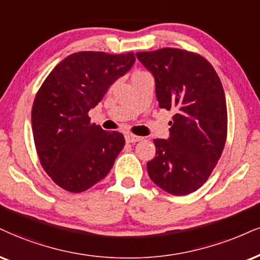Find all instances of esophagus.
Wrapping results in <instances>:
<instances>
[{
	"label": "esophagus",
	"mask_w": 260,
	"mask_h": 260,
	"mask_svg": "<svg viewBox=\"0 0 260 260\" xmlns=\"http://www.w3.org/2000/svg\"><path fill=\"white\" fill-rule=\"evenodd\" d=\"M125 140H126V142H129V143H135V142H139V141L142 140V137L127 134V135H125Z\"/></svg>",
	"instance_id": "34e87169"
}]
</instances>
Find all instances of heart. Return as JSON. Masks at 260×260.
Returning a JSON list of instances; mask_svg holds the SVG:
<instances>
[{"label":"heart","instance_id":"b5f03b06","mask_svg":"<svg viewBox=\"0 0 260 260\" xmlns=\"http://www.w3.org/2000/svg\"><path fill=\"white\" fill-rule=\"evenodd\" d=\"M143 73H147V72H142V71H136L135 73H134L133 75V77H136V76H141V75H143Z\"/></svg>","mask_w":260,"mask_h":260}]
</instances>
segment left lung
Returning <instances> with one entry per match:
<instances>
[{
	"mask_svg": "<svg viewBox=\"0 0 260 260\" xmlns=\"http://www.w3.org/2000/svg\"><path fill=\"white\" fill-rule=\"evenodd\" d=\"M136 56L154 77L159 107L176 112L169 139L153 140L155 156L147 162V171L170 194L193 193L210 177L225 145L228 114L222 83L199 54L162 48Z\"/></svg>",
	"mask_w": 260,
	"mask_h": 260,
	"instance_id": "left-lung-1",
	"label": "left lung"
}]
</instances>
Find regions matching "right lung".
<instances>
[{
	"mask_svg": "<svg viewBox=\"0 0 260 260\" xmlns=\"http://www.w3.org/2000/svg\"><path fill=\"white\" fill-rule=\"evenodd\" d=\"M135 60L134 53H75L41 85L32 106V134L42 168L60 188L81 193L111 171L124 136L90 123L88 112Z\"/></svg>",
	"mask_w": 260,
	"mask_h": 260,
	"instance_id": "1",
	"label": "right lung"
}]
</instances>
